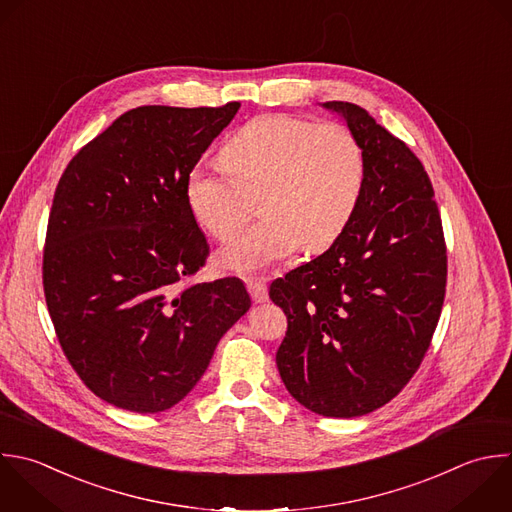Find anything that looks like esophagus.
<instances>
[{
    "label": "esophagus",
    "mask_w": 512,
    "mask_h": 512,
    "mask_svg": "<svg viewBox=\"0 0 512 512\" xmlns=\"http://www.w3.org/2000/svg\"><path fill=\"white\" fill-rule=\"evenodd\" d=\"M248 290H250V296L256 304H262L268 300V286L260 280H248Z\"/></svg>",
    "instance_id": "obj_1"
}]
</instances>
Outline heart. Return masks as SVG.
I'll list each match as a JSON object with an SVG mask.
<instances>
[{
	"instance_id": "obj_1",
	"label": "heart",
	"mask_w": 512,
	"mask_h": 512,
	"mask_svg": "<svg viewBox=\"0 0 512 512\" xmlns=\"http://www.w3.org/2000/svg\"><path fill=\"white\" fill-rule=\"evenodd\" d=\"M366 188V154L340 122L264 114L232 134L222 164L194 166L186 178L188 208L220 242L240 234L262 200V218L218 264L226 272H262L292 254L324 250L352 222Z\"/></svg>"
}]
</instances>
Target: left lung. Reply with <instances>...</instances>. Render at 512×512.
<instances>
[{"label": "left lung", "mask_w": 512, "mask_h": 512, "mask_svg": "<svg viewBox=\"0 0 512 512\" xmlns=\"http://www.w3.org/2000/svg\"><path fill=\"white\" fill-rule=\"evenodd\" d=\"M366 154L362 202L340 238L270 286L288 318L280 378L330 418L390 402L418 370L446 292V244L434 190L410 148L360 106L326 102Z\"/></svg>", "instance_id": "8db88e82"}]
</instances>
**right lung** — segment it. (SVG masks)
<instances>
[{
    "label": "right lung",
    "mask_w": 512,
    "mask_h": 512,
    "mask_svg": "<svg viewBox=\"0 0 512 512\" xmlns=\"http://www.w3.org/2000/svg\"><path fill=\"white\" fill-rule=\"evenodd\" d=\"M238 108L130 110L60 178L42 268L48 310L72 368L118 408L178 404L252 304L240 278L188 284L210 246L186 178Z\"/></svg>",
    "instance_id": "right-lung-1"
}]
</instances>
